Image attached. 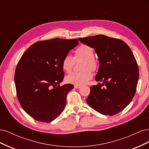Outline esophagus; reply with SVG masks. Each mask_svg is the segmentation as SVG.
<instances>
[{"mask_svg":"<svg viewBox=\"0 0 149 149\" xmlns=\"http://www.w3.org/2000/svg\"><path fill=\"white\" fill-rule=\"evenodd\" d=\"M74 87L76 89H79V88H81V86H79V85H74Z\"/></svg>","mask_w":149,"mask_h":149,"instance_id":"obj_1","label":"esophagus"}]
</instances>
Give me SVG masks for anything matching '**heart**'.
Listing matches in <instances>:
<instances>
[{
  "label": "heart",
  "mask_w": 149,
  "mask_h": 149,
  "mask_svg": "<svg viewBox=\"0 0 149 149\" xmlns=\"http://www.w3.org/2000/svg\"><path fill=\"white\" fill-rule=\"evenodd\" d=\"M83 60L84 62L82 65L83 71L74 72L66 78V82L74 85L81 86L86 84L93 78L92 71L97 68V62L94 58V49L86 45H81L76 49L74 58L71 55H66L61 61L62 68L66 73L73 70L75 61Z\"/></svg>",
  "instance_id": "1"
}]
</instances>
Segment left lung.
Instances as JSON below:
<instances>
[{"label":"left lung","mask_w":149,"mask_h":149,"mask_svg":"<svg viewBox=\"0 0 149 149\" xmlns=\"http://www.w3.org/2000/svg\"><path fill=\"white\" fill-rule=\"evenodd\" d=\"M78 39L95 49L100 64L96 80L103 82L90 87L88 104L102 114H118L128 106L136 92L139 71L134 54L118 38L98 35Z\"/></svg>","instance_id":"left-lung-1"}]
</instances>
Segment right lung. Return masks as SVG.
I'll use <instances>...</instances> for the list:
<instances>
[{
    "instance_id": "obj_1",
    "label": "right lung",
    "mask_w": 149,
    "mask_h": 149,
    "mask_svg": "<svg viewBox=\"0 0 149 149\" xmlns=\"http://www.w3.org/2000/svg\"><path fill=\"white\" fill-rule=\"evenodd\" d=\"M78 44L77 39L38 41L18 62L14 76L18 100L36 120L50 123L64 110L67 94L74 86L60 85L65 75L61 61Z\"/></svg>"
}]
</instances>
